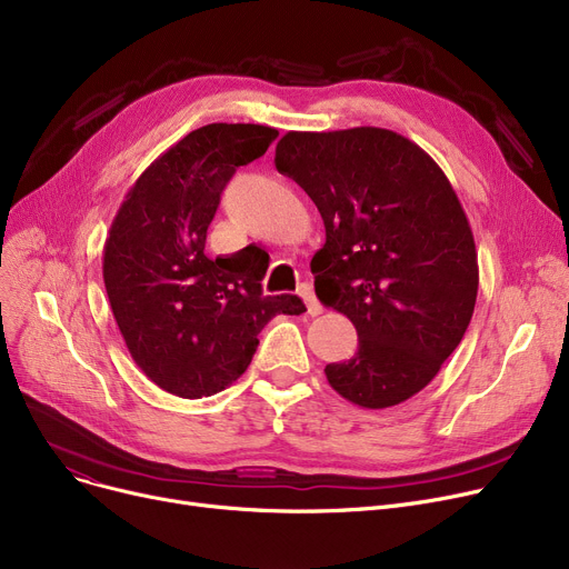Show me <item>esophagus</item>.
Listing matches in <instances>:
<instances>
[{"label":"esophagus","instance_id":"1","mask_svg":"<svg viewBox=\"0 0 569 569\" xmlns=\"http://www.w3.org/2000/svg\"><path fill=\"white\" fill-rule=\"evenodd\" d=\"M300 295L305 297L307 313H309V316H320V313H322V305L318 302V297H316V292H313V288H311L309 283H302V286H300Z\"/></svg>","mask_w":569,"mask_h":569}]
</instances>
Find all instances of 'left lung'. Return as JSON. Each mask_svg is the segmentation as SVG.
<instances>
[{"label": "left lung", "mask_w": 569, "mask_h": 569, "mask_svg": "<svg viewBox=\"0 0 569 569\" xmlns=\"http://www.w3.org/2000/svg\"><path fill=\"white\" fill-rule=\"evenodd\" d=\"M277 170L300 184L325 223L311 260L316 295L357 330V352L325 367L355 406H397L436 378L472 318L477 251L440 166L378 127L288 131Z\"/></svg>", "instance_id": "left-lung-1"}]
</instances>
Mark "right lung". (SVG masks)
Returning a JSON list of instances; mask_svg holds the SVG:
<instances>
[{
	"label": "right lung",
	"instance_id": "obj_1",
	"mask_svg": "<svg viewBox=\"0 0 569 569\" xmlns=\"http://www.w3.org/2000/svg\"><path fill=\"white\" fill-rule=\"evenodd\" d=\"M277 136L223 122L191 131L138 177L112 219L103 247L112 316L140 371L174 397L226 390L251 365L269 320L307 311L297 295H262V249L204 256L230 177Z\"/></svg>",
	"mask_w": 569,
	"mask_h": 569
}]
</instances>
